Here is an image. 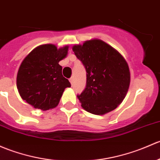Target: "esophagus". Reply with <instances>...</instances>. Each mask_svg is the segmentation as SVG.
<instances>
[{
	"label": "esophagus",
	"mask_w": 160,
	"mask_h": 160,
	"mask_svg": "<svg viewBox=\"0 0 160 160\" xmlns=\"http://www.w3.org/2000/svg\"><path fill=\"white\" fill-rule=\"evenodd\" d=\"M70 83H71L72 85L73 84V82H74V78H73V77H71V78H70Z\"/></svg>",
	"instance_id": "1"
}]
</instances>
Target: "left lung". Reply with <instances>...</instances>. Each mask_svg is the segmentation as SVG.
Segmentation results:
<instances>
[{"label":"left lung","mask_w":160,"mask_h":160,"mask_svg":"<svg viewBox=\"0 0 160 160\" xmlns=\"http://www.w3.org/2000/svg\"><path fill=\"white\" fill-rule=\"evenodd\" d=\"M73 51L87 71V85L77 95L81 107L95 115L115 110L128 92L130 72L123 57L101 40L74 45Z\"/></svg>","instance_id":"left-lung-1"}]
</instances>
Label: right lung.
<instances>
[{"label": "right lung", "instance_id": "add662e5", "mask_svg": "<svg viewBox=\"0 0 160 160\" xmlns=\"http://www.w3.org/2000/svg\"><path fill=\"white\" fill-rule=\"evenodd\" d=\"M68 48L40 45L23 59L17 75V87L21 98L34 108L56 107L65 88L71 86L59 64L67 57Z\"/></svg>", "mask_w": 160, "mask_h": 160}]
</instances>
